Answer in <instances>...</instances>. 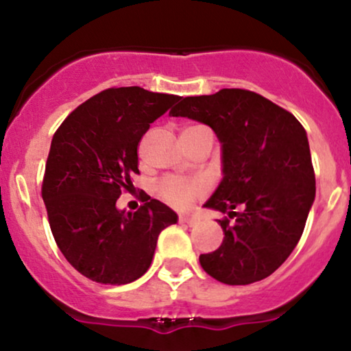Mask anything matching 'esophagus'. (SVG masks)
I'll return each instance as SVG.
<instances>
[{
    "label": "esophagus",
    "mask_w": 351,
    "mask_h": 351,
    "mask_svg": "<svg viewBox=\"0 0 351 351\" xmlns=\"http://www.w3.org/2000/svg\"><path fill=\"white\" fill-rule=\"evenodd\" d=\"M178 223H180V224H188V226H193V224H196V219H193V217H189V216L180 215Z\"/></svg>",
    "instance_id": "34e87169"
}]
</instances>
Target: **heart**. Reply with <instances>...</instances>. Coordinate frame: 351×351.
<instances>
[{
	"instance_id": "obj_1",
	"label": "heart",
	"mask_w": 351,
	"mask_h": 351,
	"mask_svg": "<svg viewBox=\"0 0 351 351\" xmlns=\"http://www.w3.org/2000/svg\"><path fill=\"white\" fill-rule=\"evenodd\" d=\"M156 193L173 208L186 209L204 193V183L199 178L167 176L156 184Z\"/></svg>"
}]
</instances>
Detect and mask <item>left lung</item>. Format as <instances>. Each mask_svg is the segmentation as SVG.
Instances as JSON below:
<instances>
[{"label": "left lung", "instance_id": "1", "mask_svg": "<svg viewBox=\"0 0 351 351\" xmlns=\"http://www.w3.org/2000/svg\"><path fill=\"white\" fill-rule=\"evenodd\" d=\"M170 115L209 125L223 147V181L204 206L234 221H217L223 244L201 254V267L229 285L265 279L299 243L315 199L305 128L291 112L245 88L184 97ZM237 206L243 211L236 213Z\"/></svg>", "mask_w": 351, "mask_h": 351}]
</instances>
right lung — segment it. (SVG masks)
I'll use <instances>...</instances> for the list:
<instances>
[{
	"instance_id": "add662e5",
	"label": "right lung",
	"mask_w": 351,
	"mask_h": 351,
	"mask_svg": "<svg viewBox=\"0 0 351 351\" xmlns=\"http://www.w3.org/2000/svg\"><path fill=\"white\" fill-rule=\"evenodd\" d=\"M180 99L142 87L106 88L72 110L52 136L41 195L56 244L87 279L122 285L142 277L160 232L178 221L148 195L135 213L115 203L140 173L142 136Z\"/></svg>"
}]
</instances>
